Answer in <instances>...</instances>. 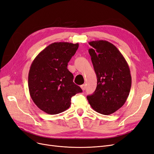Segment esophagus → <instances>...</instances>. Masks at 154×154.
Returning a JSON list of instances; mask_svg holds the SVG:
<instances>
[{"label":"esophagus","mask_w":154,"mask_h":154,"mask_svg":"<svg viewBox=\"0 0 154 154\" xmlns=\"http://www.w3.org/2000/svg\"><path fill=\"white\" fill-rule=\"evenodd\" d=\"M81 89H82V90L83 91L85 90H86V86H85V84H82V85L81 86Z\"/></svg>","instance_id":"esophagus-1"}]
</instances>
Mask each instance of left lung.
I'll use <instances>...</instances> for the list:
<instances>
[{
  "mask_svg": "<svg viewBox=\"0 0 154 154\" xmlns=\"http://www.w3.org/2000/svg\"><path fill=\"white\" fill-rule=\"evenodd\" d=\"M88 50L97 77V88L87 99L96 112L109 115L125 103L131 91L129 66L122 53L106 40L89 42Z\"/></svg>",
  "mask_w": 154,
  "mask_h": 154,
  "instance_id": "8db88e82",
  "label": "left lung"
}]
</instances>
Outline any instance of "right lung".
Wrapping results in <instances>:
<instances>
[{
	"instance_id": "obj_1",
	"label": "right lung",
	"mask_w": 154,
	"mask_h": 154,
	"mask_svg": "<svg viewBox=\"0 0 154 154\" xmlns=\"http://www.w3.org/2000/svg\"><path fill=\"white\" fill-rule=\"evenodd\" d=\"M78 47L79 43H53L32 61L28 76L29 93L34 103L45 112L56 115L66 111L71 105V98L82 92L67 68Z\"/></svg>"
}]
</instances>
